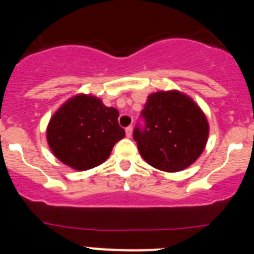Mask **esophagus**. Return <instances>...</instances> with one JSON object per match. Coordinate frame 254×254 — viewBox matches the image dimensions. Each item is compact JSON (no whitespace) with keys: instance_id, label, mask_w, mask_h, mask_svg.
<instances>
[{"instance_id":"1","label":"esophagus","mask_w":254,"mask_h":254,"mask_svg":"<svg viewBox=\"0 0 254 254\" xmlns=\"http://www.w3.org/2000/svg\"><path fill=\"white\" fill-rule=\"evenodd\" d=\"M132 126H128V127H127V128H126V136H127V137H131L132 136Z\"/></svg>"}]
</instances>
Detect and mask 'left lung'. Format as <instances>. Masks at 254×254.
I'll return each instance as SVG.
<instances>
[{
    "mask_svg": "<svg viewBox=\"0 0 254 254\" xmlns=\"http://www.w3.org/2000/svg\"><path fill=\"white\" fill-rule=\"evenodd\" d=\"M145 127L136 126L133 138L145 161L164 172L188 168L205 150L208 122L201 108L181 91L149 95L141 112Z\"/></svg>",
    "mask_w": 254,
    "mask_h": 254,
    "instance_id": "8db88e82",
    "label": "left lung"
}]
</instances>
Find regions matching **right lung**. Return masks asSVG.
Segmentation results:
<instances>
[{
  "mask_svg": "<svg viewBox=\"0 0 254 254\" xmlns=\"http://www.w3.org/2000/svg\"><path fill=\"white\" fill-rule=\"evenodd\" d=\"M118 111L105 107L99 98L78 94L53 114L47 127V141L56 158L76 170L104 163L112 149L125 137L118 125Z\"/></svg>",
  "mask_w": 254,
  "mask_h": 254,
  "instance_id": "1",
  "label": "right lung"
}]
</instances>
